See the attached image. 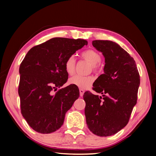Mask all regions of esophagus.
<instances>
[{
  "instance_id": "esophagus-1",
  "label": "esophagus",
  "mask_w": 156,
  "mask_h": 156,
  "mask_svg": "<svg viewBox=\"0 0 156 156\" xmlns=\"http://www.w3.org/2000/svg\"><path fill=\"white\" fill-rule=\"evenodd\" d=\"M79 91H80V96L81 97H83V94H84V91L83 90V89H80V90H79Z\"/></svg>"
}]
</instances>
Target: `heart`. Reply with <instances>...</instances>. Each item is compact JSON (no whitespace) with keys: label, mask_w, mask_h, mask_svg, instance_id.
Listing matches in <instances>:
<instances>
[{"label":"heart","mask_w":156,"mask_h":156,"mask_svg":"<svg viewBox=\"0 0 156 156\" xmlns=\"http://www.w3.org/2000/svg\"><path fill=\"white\" fill-rule=\"evenodd\" d=\"M82 57L88 61L92 65L94 70H96L97 65L101 60V56L99 53L93 49H88L82 53ZM65 69L69 75H73L75 72V58L73 56H71L66 60L65 62ZM94 78L91 76H83L76 75L69 80V84L75 85L80 89H87L93 84Z\"/></svg>","instance_id":"1"}]
</instances>
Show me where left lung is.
I'll list each match as a JSON object with an SVG mask.
<instances>
[{"label":"left lung","instance_id":"1","mask_svg":"<svg viewBox=\"0 0 156 156\" xmlns=\"http://www.w3.org/2000/svg\"><path fill=\"white\" fill-rule=\"evenodd\" d=\"M92 44L105 57L104 73L93 84L102 96L86 91L84 114L95 135H114L127 125L137 102L140 75L136 62L119 44L111 41H94Z\"/></svg>","mask_w":156,"mask_h":156}]
</instances>
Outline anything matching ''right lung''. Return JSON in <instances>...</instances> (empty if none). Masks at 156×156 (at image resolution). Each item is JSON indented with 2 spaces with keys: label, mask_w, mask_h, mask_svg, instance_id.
<instances>
[{
  "label": "right lung",
  "mask_w": 156,
  "mask_h": 156,
  "mask_svg": "<svg viewBox=\"0 0 156 156\" xmlns=\"http://www.w3.org/2000/svg\"><path fill=\"white\" fill-rule=\"evenodd\" d=\"M87 43L80 38H54L26 54L19 68L18 95L21 113L34 131L50 133L63 125L66 112L78 98L79 89L70 84L54 91L68 79L66 60Z\"/></svg>",
  "instance_id": "1"
}]
</instances>
